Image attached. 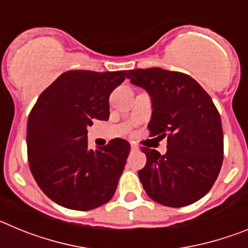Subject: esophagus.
Returning <instances> with one entry per match:
<instances>
[{"label":"esophagus","mask_w":248,"mask_h":248,"mask_svg":"<svg viewBox=\"0 0 248 248\" xmlns=\"http://www.w3.org/2000/svg\"><path fill=\"white\" fill-rule=\"evenodd\" d=\"M139 150V148H138L137 144H131V151H138Z\"/></svg>","instance_id":"obj_1"}]
</instances>
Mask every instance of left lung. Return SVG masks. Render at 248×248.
<instances>
[{
  "label": "left lung",
  "instance_id": "obj_1",
  "mask_svg": "<svg viewBox=\"0 0 248 248\" xmlns=\"http://www.w3.org/2000/svg\"><path fill=\"white\" fill-rule=\"evenodd\" d=\"M126 78L150 95V137L168 138L164 155L141 148L146 164L138 175L144 190L149 198L169 207L196 202L210 191L223 160L221 118L211 97L180 72L130 69Z\"/></svg>",
  "mask_w": 248,
  "mask_h": 248
}]
</instances>
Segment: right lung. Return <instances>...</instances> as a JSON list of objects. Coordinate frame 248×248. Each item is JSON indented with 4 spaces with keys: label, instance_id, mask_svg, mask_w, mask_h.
<instances>
[{
    "label": "right lung",
    "instance_id": "obj_1",
    "mask_svg": "<svg viewBox=\"0 0 248 248\" xmlns=\"http://www.w3.org/2000/svg\"><path fill=\"white\" fill-rule=\"evenodd\" d=\"M126 71H68L42 92L27 123L31 172L52 201L87 211L113 198L130 153L124 139L88 148L87 128L109 119V97Z\"/></svg>",
    "mask_w": 248,
    "mask_h": 248
}]
</instances>
